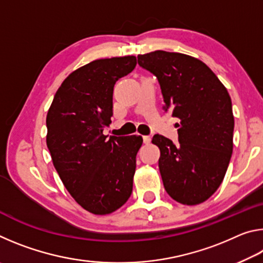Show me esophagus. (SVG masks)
I'll return each instance as SVG.
<instances>
[{
    "label": "esophagus",
    "instance_id": "1",
    "mask_svg": "<svg viewBox=\"0 0 263 263\" xmlns=\"http://www.w3.org/2000/svg\"><path fill=\"white\" fill-rule=\"evenodd\" d=\"M142 139H144V144H146V145H148L149 142H151V137L149 136H144V138H142Z\"/></svg>",
    "mask_w": 263,
    "mask_h": 263
}]
</instances>
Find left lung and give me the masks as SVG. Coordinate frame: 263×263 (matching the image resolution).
I'll use <instances>...</instances> for the list:
<instances>
[{
	"mask_svg": "<svg viewBox=\"0 0 263 263\" xmlns=\"http://www.w3.org/2000/svg\"><path fill=\"white\" fill-rule=\"evenodd\" d=\"M138 64L158 78L164 111L180 119L179 144L155 135L159 169L168 195L184 205L205 202L219 188L233 152L232 102L203 61L183 53L154 51Z\"/></svg>",
	"mask_w": 263,
	"mask_h": 263,
	"instance_id": "1",
	"label": "left lung"
}]
</instances>
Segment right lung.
Returning <instances> with one entry per match:
<instances>
[{"label": "right lung", "mask_w": 263, "mask_h": 263, "mask_svg": "<svg viewBox=\"0 0 263 263\" xmlns=\"http://www.w3.org/2000/svg\"><path fill=\"white\" fill-rule=\"evenodd\" d=\"M136 57L99 59L70 73L46 116V145L62 183L79 205L109 215L132 193L141 136L103 135L112 117L114 86L135 69Z\"/></svg>", "instance_id": "add662e5"}]
</instances>
